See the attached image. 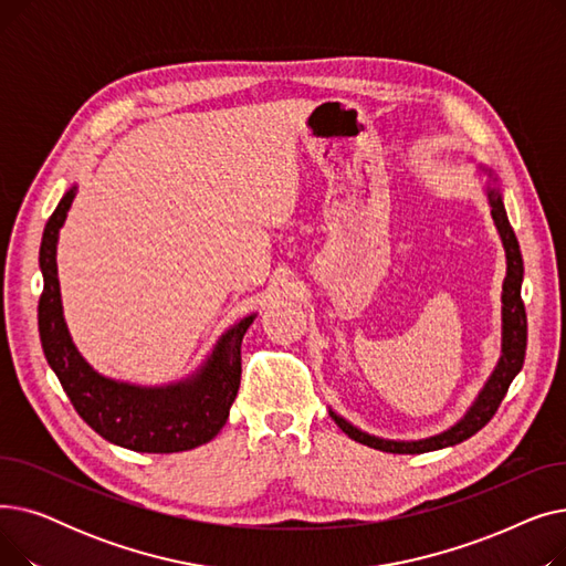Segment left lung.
<instances>
[{"label": "left lung", "instance_id": "1", "mask_svg": "<svg viewBox=\"0 0 566 566\" xmlns=\"http://www.w3.org/2000/svg\"><path fill=\"white\" fill-rule=\"evenodd\" d=\"M486 176V199L491 206V216L495 222V229L500 233V241L504 248V256H507V275H504L502 282V339H500V360L484 382V388L480 390L478 399L472 401V406L465 410L463 418L450 427L448 431L436 433L431 438L422 440H388V438H378L371 436L358 427H353L348 420H344L342 415H337L331 408V418L335 424L355 442H363L367 448L380 450V452H390V454H422V452H433L442 448H452V444H459L468 440L470 436L478 433L482 427L491 422L495 415L497 406L502 403L504 395H507L512 380L516 374L523 369L525 360V346H527V316H525V305L521 301V284H523V256L521 248L516 241V233L510 224L507 211H504V201L502 192L497 186V176L489 167H480Z\"/></svg>", "mask_w": 566, "mask_h": 566}]
</instances>
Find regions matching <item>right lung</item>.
<instances>
[{
    "label": "right lung",
    "instance_id": "right-lung-1",
    "mask_svg": "<svg viewBox=\"0 0 566 566\" xmlns=\"http://www.w3.org/2000/svg\"><path fill=\"white\" fill-rule=\"evenodd\" d=\"M75 192L77 186H71L56 203L39 252L43 273L39 333L45 360L80 418L105 440L148 454L195 450L213 440L229 418L241 385V342L256 314L233 323L206 363L184 380L146 388L98 374L73 344L56 277L59 229L66 222Z\"/></svg>",
    "mask_w": 566,
    "mask_h": 566
}]
</instances>
